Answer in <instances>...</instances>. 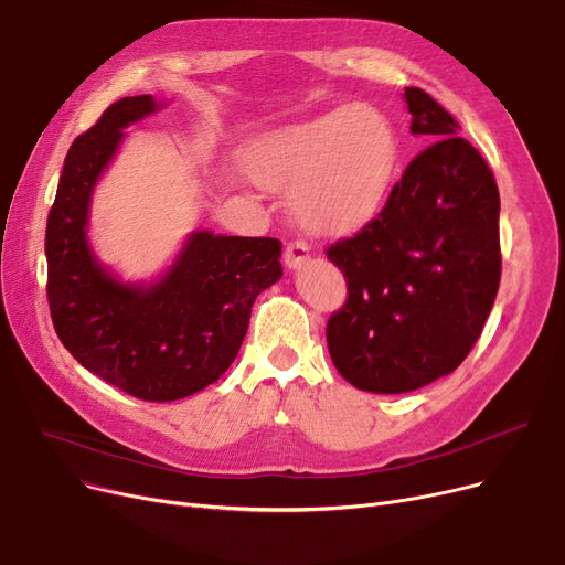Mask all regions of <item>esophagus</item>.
<instances>
[{"label":"esophagus","instance_id":"1","mask_svg":"<svg viewBox=\"0 0 565 565\" xmlns=\"http://www.w3.org/2000/svg\"><path fill=\"white\" fill-rule=\"evenodd\" d=\"M309 256H311V249L302 241H292L284 249V260H286V265L290 267V270H300V267L309 260Z\"/></svg>","mask_w":565,"mask_h":565}]
</instances>
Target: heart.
<instances>
[{"label": "heart", "mask_w": 565, "mask_h": 565, "mask_svg": "<svg viewBox=\"0 0 565 565\" xmlns=\"http://www.w3.org/2000/svg\"><path fill=\"white\" fill-rule=\"evenodd\" d=\"M256 181L292 190V213L318 235H350L377 217L398 164L392 121L366 103L343 105L258 139Z\"/></svg>", "instance_id": "heart-1"}]
</instances>
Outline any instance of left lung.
I'll return each instance as SVG.
<instances>
[{
    "mask_svg": "<svg viewBox=\"0 0 565 565\" xmlns=\"http://www.w3.org/2000/svg\"><path fill=\"white\" fill-rule=\"evenodd\" d=\"M412 135L428 148L380 215L328 249L348 284L328 320L337 371L362 392L405 394L456 371L479 341L501 277L499 190L456 118L407 86Z\"/></svg>",
    "mask_w": 565,
    "mask_h": 565,
    "instance_id": "left-lung-1",
    "label": "left lung"
}]
</instances>
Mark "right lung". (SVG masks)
Masks as SVG:
<instances>
[{
    "mask_svg": "<svg viewBox=\"0 0 565 565\" xmlns=\"http://www.w3.org/2000/svg\"><path fill=\"white\" fill-rule=\"evenodd\" d=\"M160 109L121 98L79 135L47 215V302L73 358L121 392L167 403L192 396L233 364L256 295L281 277L277 237L196 231L156 284L118 281L88 247V205L124 128Z\"/></svg>",
    "mask_w": 565,
    "mask_h": 565,
    "instance_id": "add662e5",
    "label": "right lung"
}]
</instances>
